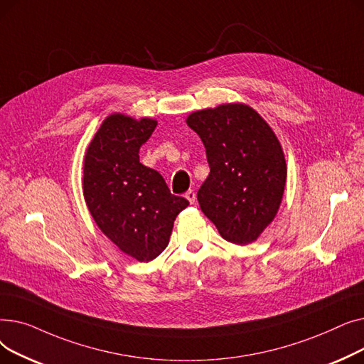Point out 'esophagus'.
I'll return each mask as SVG.
<instances>
[{"label": "esophagus", "mask_w": 364, "mask_h": 364, "mask_svg": "<svg viewBox=\"0 0 364 364\" xmlns=\"http://www.w3.org/2000/svg\"><path fill=\"white\" fill-rule=\"evenodd\" d=\"M186 199H187L190 203H195V200H196L195 190H188V192H186Z\"/></svg>", "instance_id": "34e87169"}]
</instances>
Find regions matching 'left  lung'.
I'll list each match as a JSON object with an SVG mask.
<instances>
[{"mask_svg": "<svg viewBox=\"0 0 364 364\" xmlns=\"http://www.w3.org/2000/svg\"><path fill=\"white\" fill-rule=\"evenodd\" d=\"M187 125L200 137L209 176L198 192L202 213L232 243L247 245L276 217L286 162L273 129L250 106L198 110Z\"/></svg>", "mask_w": 364, "mask_h": 364, "instance_id": "1", "label": "left lung"}]
</instances>
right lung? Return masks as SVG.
<instances>
[{"label": "right lung", "instance_id": "1", "mask_svg": "<svg viewBox=\"0 0 364 364\" xmlns=\"http://www.w3.org/2000/svg\"><path fill=\"white\" fill-rule=\"evenodd\" d=\"M156 125L113 113L95 132L84 161V198L95 224L141 262L165 250L176 217L188 205L171 195L158 171L140 162V147Z\"/></svg>", "mask_w": 364, "mask_h": 364}]
</instances>
